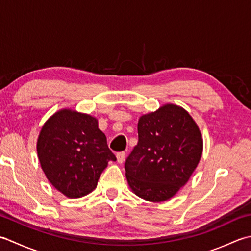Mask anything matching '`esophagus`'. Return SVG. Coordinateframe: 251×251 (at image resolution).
I'll return each instance as SVG.
<instances>
[{"instance_id":"esophagus-1","label":"esophagus","mask_w":251,"mask_h":251,"mask_svg":"<svg viewBox=\"0 0 251 251\" xmlns=\"http://www.w3.org/2000/svg\"><path fill=\"white\" fill-rule=\"evenodd\" d=\"M125 156H126L125 152H120V153H117V154H116L117 163H119V164H123V163H124V161H125Z\"/></svg>"}]
</instances>
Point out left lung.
Wrapping results in <instances>:
<instances>
[{
	"label": "left lung",
	"instance_id": "obj_1",
	"mask_svg": "<svg viewBox=\"0 0 251 251\" xmlns=\"http://www.w3.org/2000/svg\"><path fill=\"white\" fill-rule=\"evenodd\" d=\"M138 138L125 162L130 190L148 201L172 199L201 161L199 125L182 106L166 103L139 117Z\"/></svg>",
	"mask_w": 251,
	"mask_h": 251
}]
</instances>
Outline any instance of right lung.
Listing matches in <instances>:
<instances>
[{
	"mask_svg": "<svg viewBox=\"0 0 251 251\" xmlns=\"http://www.w3.org/2000/svg\"><path fill=\"white\" fill-rule=\"evenodd\" d=\"M36 151L46 178L70 199L94 191L108 163L116 161L98 128V120L68 108L55 112L44 123Z\"/></svg>",
	"mask_w": 251,
	"mask_h": 251,
	"instance_id": "obj_1",
	"label": "right lung"
}]
</instances>
